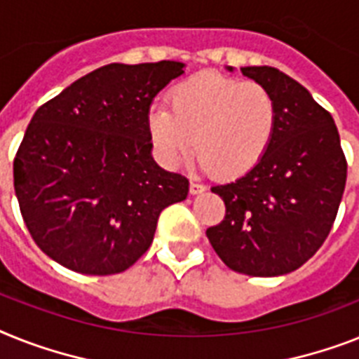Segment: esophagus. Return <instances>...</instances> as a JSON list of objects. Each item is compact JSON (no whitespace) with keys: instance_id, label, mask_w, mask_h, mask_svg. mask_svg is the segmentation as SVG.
Returning a JSON list of instances; mask_svg holds the SVG:
<instances>
[{"instance_id":"1","label":"esophagus","mask_w":359,"mask_h":359,"mask_svg":"<svg viewBox=\"0 0 359 359\" xmlns=\"http://www.w3.org/2000/svg\"><path fill=\"white\" fill-rule=\"evenodd\" d=\"M205 191V185L200 182H191V194H201Z\"/></svg>"}]
</instances>
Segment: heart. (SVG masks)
I'll use <instances>...</instances> for the list:
<instances>
[{"mask_svg":"<svg viewBox=\"0 0 359 359\" xmlns=\"http://www.w3.org/2000/svg\"><path fill=\"white\" fill-rule=\"evenodd\" d=\"M168 97L172 110L156 104L148 111L150 139L167 167H177L196 141L201 167L231 180L253 170L273 143L277 102L259 82L201 73Z\"/></svg>","mask_w":359,"mask_h":359,"instance_id":"obj_1","label":"heart"}]
</instances>
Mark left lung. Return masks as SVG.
<instances>
[{
	"instance_id": "1",
	"label": "left lung",
	"mask_w": 359,
	"mask_h": 359,
	"mask_svg": "<svg viewBox=\"0 0 359 359\" xmlns=\"http://www.w3.org/2000/svg\"><path fill=\"white\" fill-rule=\"evenodd\" d=\"M240 71L271 91L277 130L253 170L211 189L226 203V218L207 238L233 271L279 277L313 257L332 229L346 161L332 115L304 86L269 66Z\"/></svg>"
}]
</instances>
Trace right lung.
<instances>
[{"label":"right lung","instance_id":"add662e5","mask_svg":"<svg viewBox=\"0 0 359 359\" xmlns=\"http://www.w3.org/2000/svg\"><path fill=\"white\" fill-rule=\"evenodd\" d=\"M185 64H108L32 115L14 158V191L43 253L84 275L121 273L150 248L159 212L189 180L152 158L148 111Z\"/></svg>","mask_w":359,"mask_h":359}]
</instances>
